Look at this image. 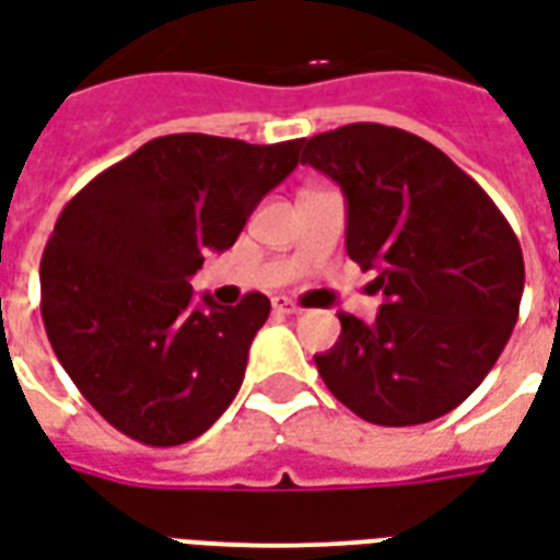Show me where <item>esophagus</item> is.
<instances>
[{
	"label": "esophagus",
	"instance_id": "obj_1",
	"mask_svg": "<svg viewBox=\"0 0 560 560\" xmlns=\"http://www.w3.org/2000/svg\"><path fill=\"white\" fill-rule=\"evenodd\" d=\"M272 308L281 312V315H303V308L293 303V300H288V296H276V300H272Z\"/></svg>",
	"mask_w": 560,
	"mask_h": 560
}]
</instances>
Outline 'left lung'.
Returning a JSON list of instances; mask_svg holds the SVG:
<instances>
[{
	"mask_svg": "<svg viewBox=\"0 0 560 560\" xmlns=\"http://www.w3.org/2000/svg\"><path fill=\"white\" fill-rule=\"evenodd\" d=\"M348 203V255L375 269V320L341 312L315 365L329 393L375 425L444 417L492 372L516 327L525 260L492 197L429 140L353 122L300 140Z\"/></svg>",
	"mask_w": 560,
	"mask_h": 560,
	"instance_id": "8db88e82",
	"label": "left lung"
}]
</instances>
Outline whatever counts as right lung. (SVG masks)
<instances>
[{
	"label": "right lung",
	"instance_id": "1",
	"mask_svg": "<svg viewBox=\"0 0 560 560\" xmlns=\"http://www.w3.org/2000/svg\"><path fill=\"white\" fill-rule=\"evenodd\" d=\"M300 164V140L255 147L167 135L68 200L42 257V317L59 363L95 411L147 446L195 441L240 393L269 317L264 293L195 305L203 255Z\"/></svg>",
	"mask_w": 560,
	"mask_h": 560
}]
</instances>
